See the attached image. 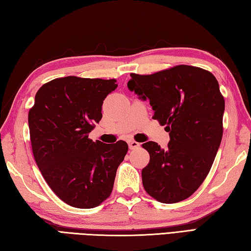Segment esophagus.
Here are the masks:
<instances>
[{
  "instance_id": "esophagus-1",
  "label": "esophagus",
  "mask_w": 251,
  "mask_h": 251,
  "mask_svg": "<svg viewBox=\"0 0 251 251\" xmlns=\"http://www.w3.org/2000/svg\"><path fill=\"white\" fill-rule=\"evenodd\" d=\"M128 146H129V149H131V150H132V149H136V148L139 147L140 145L137 141H135V140H129L128 141Z\"/></svg>"
}]
</instances>
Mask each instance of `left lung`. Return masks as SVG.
<instances>
[{"mask_svg": "<svg viewBox=\"0 0 251 251\" xmlns=\"http://www.w3.org/2000/svg\"><path fill=\"white\" fill-rule=\"evenodd\" d=\"M129 90L149 99L153 119L169 132L166 149L149 141L150 163L142 169L147 193L165 204L190 197L215 161L223 134L225 99L214 74L180 65L150 75L130 74Z\"/></svg>", "mask_w": 251, "mask_h": 251, "instance_id": "8db88e82", "label": "left lung"}]
</instances>
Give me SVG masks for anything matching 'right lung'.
<instances>
[{
    "mask_svg": "<svg viewBox=\"0 0 251 251\" xmlns=\"http://www.w3.org/2000/svg\"><path fill=\"white\" fill-rule=\"evenodd\" d=\"M116 79L66 76L44 84L29 111L34 159L52 192L72 207L94 208L110 196L128 145L94 142L88 134L102 117Z\"/></svg>",
    "mask_w": 251,
    "mask_h": 251,
    "instance_id": "add662e5",
    "label": "right lung"
}]
</instances>
